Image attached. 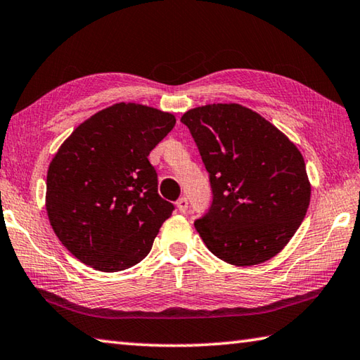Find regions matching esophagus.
<instances>
[{
    "label": "esophagus",
    "mask_w": 360,
    "mask_h": 360,
    "mask_svg": "<svg viewBox=\"0 0 360 360\" xmlns=\"http://www.w3.org/2000/svg\"><path fill=\"white\" fill-rule=\"evenodd\" d=\"M176 206H178L179 212H186V211H187V206H188L187 198H186V197H181V198L178 200V202H176Z\"/></svg>",
    "instance_id": "34e87169"
}]
</instances>
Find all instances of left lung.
<instances>
[{"label": "left lung", "mask_w": 360, "mask_h": 360, "mask_svg": "<svg viewBox=\"0 0 360 360\" xmlns=\"http://www.w3.org/2000/svg\"><path fill=\"white\" fill-rule=\"evenodd\" d=\"M181 122L210 173L212 205L195 221L206 248L236 266L275 257L300 227L311 198L302 152L238 103L188 109Z\"/></svg>", "instance_id": "left-lung-1"}]
</instances>
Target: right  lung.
Listing matches in <instances>:
<instances>
[{"label": "right lung", "instance_id": "add662e5", "mask_svg": "<svg viewBox=\"0 0 360 360\" xmlns=\"http://www.w3.org/2000/svg\"><path fill=\"white\" fill-rule=\"evenodd\" d=\"M176 117L115 103L84 120L47 169L46 210L62 245L98 271H122L149 254L174 206L157 192L149 162Z\"/></svg>", "mask_w": 360, "mask_h": 360}]
</instances>
